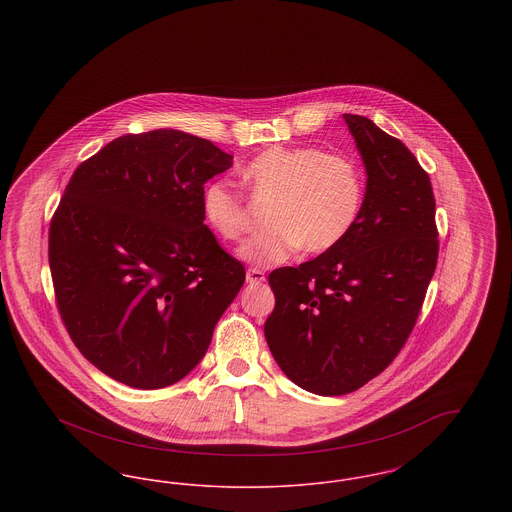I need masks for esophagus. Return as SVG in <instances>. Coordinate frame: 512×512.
<instances>
[{"label":"esophagus","instance_id":"1","mask_svg":"<svg viewBox=\"0 0 512 512\" xmlns=\"http://www.w3.org/2000/svg\"><path fill=\"white\" fill-rule=\"evenodd\" d=\"M265 280H267V276H265V272L263 270H259V268H249L247 270V282L253 286H259V284H265Z\"/></svg>","mask_w":512,"mask_h":512}]
</instances>
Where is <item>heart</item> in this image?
<instances>
[{"label":"heart","mask_w":512,"mask_h":512,"mask_svg":"<svg viewBox=\"0 0 512 512\" xmlns=\"http://www.w3.org/2000/svg\"><path fill=\"white\" fill-rule=\"evenodd\" d=\"M249 194L272 197L265 232L240 249L251 265L270 267L290 259L297 249L318 255L334 249L351 232L365 201L359 165L338 153L311 146H272L242 169ZM203 219L226 242H240L251 217L228 180L209 182L201 195Z\"/></svg>","instance_id":"b5f03b06"}]
</instances>
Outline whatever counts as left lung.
Segmentation results:
<instances>
[{"label": "left lung", "instance_id": "obj_1", "mask_svg": "<svg viewBox=\"0 0 512 512\" xmlns=\"http://www.w3.org/2000/svg\"><path fill=\"white\" fill-rule=\"evenodd\" d=\"M366 169L361 215L334 249L268 274L265 338L303 390L345 395L393 363L438 265L436 199L411 149L361 115H343Z\"/></svg>", "mask_w": 512, "mask_h": 512}]
</instances>
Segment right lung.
Wrapping results in <instances>:
<instances>
[{
	"mask_svg": "<svg viewBox=\"0 0 512 512\" xmlns=\"http://www.w3.org/2000/svg\"><path fill=\"white\" fill-rule=\"evenodd\" d=\"M232 155L180 130L124 134L80 163L49 224L55 303L78 351L159 390L203 359L244 263L203 224V186Z\"/></svg>",
	"mask_w": 512,
	"mask_h": 512,
	"instance_id": "1",
	"label": "right lung"
}]
</instances>
